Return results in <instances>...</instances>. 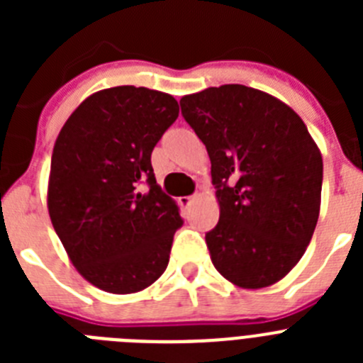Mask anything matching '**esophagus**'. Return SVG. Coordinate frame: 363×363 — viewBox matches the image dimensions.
<instances>
[{"mask_svg": "<svg viewBox=\"0 0 363 363\" xmlns=\"http://www.w3.org/2000/svg\"><path fill=\"white\" fill-rule=\"evenodd\" d=\"M198 200V196H182L179 198V205L184 207V209H189L194 201Z\"/></svg>", "mask_w": 363, "mask_h": 363, "instance_id": "obj_1", "label": "esophagus"}]
</instances>
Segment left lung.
<instances>
[{"label": "left lung", "mask_w": 363, "mask_h": 363, "mask_svg": "<svg viewBox=\"0 0 363 363\" xmlns=\"http://www.w3.org/2000/svg\"><path fill=\"white\" fill-rule=\"evenodd\" d=\"M207 147L220 220L205 234L216 271L242 289L280 281L306 252L322 201V152L296 112L245 85L179 99Z\"/></svg>", "instance_id": "1"}]
</instances>
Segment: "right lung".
Returning <instances> with one entry per match:
<instances>
[{
  "label": "right lung",
  "instance_id": "1",
  "mask_svg": "<svg viewBox=\"0 0 363 363\" xmlns=\"http://www.w3.org/2000/svg\"><path fill=\"white\" fill-rule=\"evenodd\" d=\"M178 114L167 92L111 86L83 99L57 134L50 221L74 267L105 293H140L169 264L184 220L156 184L150 154Z\"/></svg>",
  "mask_w": 363,
  "mask_h": 363
}]
</instances>
